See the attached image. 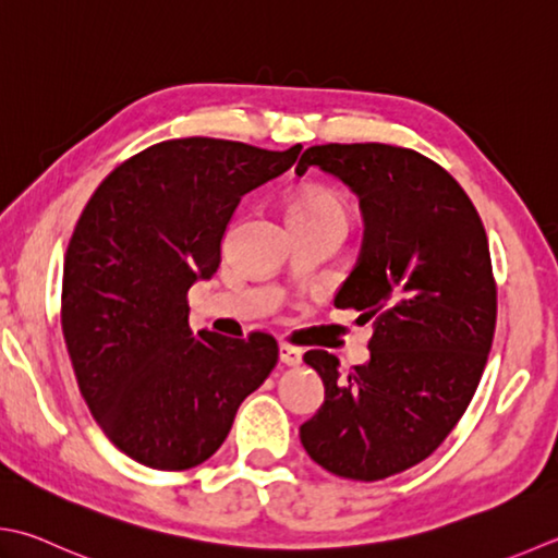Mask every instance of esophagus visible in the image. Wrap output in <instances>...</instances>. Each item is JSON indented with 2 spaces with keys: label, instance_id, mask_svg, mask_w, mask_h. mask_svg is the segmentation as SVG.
<instances>
[{
  "label": "esophagus",
  "instance_id": "1",
  "mask_svg": "<svg viewBox=\"0 0 558 558\" xmlns=\"http://www.w3.org/2000/svg\"><path fill=\"white\" fill-rule=\"evenodd\" d=\"M278 351H280V363H286V365H290V367L302 363V351H300L298 345L282 341V343L278 345Z\"/></svg>",
  "mask_w": 558,
  "mask_h": 558
}]
</instances>
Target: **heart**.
Masks as SVG:
<instances>
[{"mask_svg":"<svg viewBox=\"0 0 558 558\" xmlns=\"http://www.w3.org/2000/svg\"><path fill=\"white\" fill-rule=\"evenodd\" d=\"M290 220L298 222H341L348 227L351 222V205L341 193L307 185L294 193L290 203Z\"/></svg>","mask_w":558,"mask_h":558,"instance_id":"heart-1","label":"heart"}]
</instances>
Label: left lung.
Segmentation results:
<instances>
[{
  "label": "left lung",
  "mask_w": 558,
  "mask_h": 558,
  "mask_svg": "<svg viewBox=\"0 0 558 558\" xmlns=\"http://www.w3.org/2000/svg\"><path fill=\"white\" fill-rule=\"evenodd\" d=\"M357 193L365 242L336 307L373 322L369 363L338 373L307 351L324 381L322 409L300 428L326 472L355 482L407 472L464 416L496 331L498 292L474 203L440 163L409 147L314 145L300 157Z\"/></svg>",
  "instance_id": "obj_1"
}]
</instances>
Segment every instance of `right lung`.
I'll use <instances>...</instances> for the list:
<instances>
[{"label": "right lung", "mask_w": 558, "mask_h": 558, "mask_svg": "<svg viewBox=\"0 0 558 558\" xmlns=\"http://www.w3.org/2000/svg\"><path fill=\"white\" fill-rule=\"evenodd\" d=\"M300 149L163 140L118 163L84 205L64 256L62 333L92 416L135 462H205L278 365L270 333L195 336L189 290L220 268L242 195L286 173Z\"/></svg>", "instance_id": "obj_1"}]
</instances>
